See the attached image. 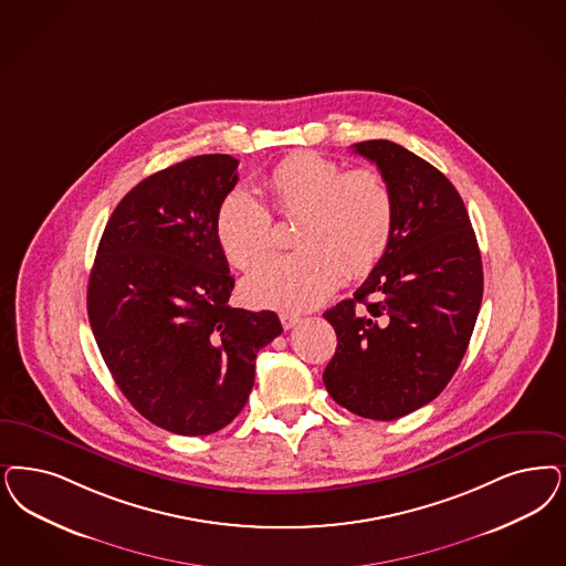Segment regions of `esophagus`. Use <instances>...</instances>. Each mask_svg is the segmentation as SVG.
Returning a JSON list of instances; mask_svg holds the SVG:
<instances>
[{"label":"esophagus","mask_w":566,"mask_h":566,"mask_svg":"<svg viewBox=\"0 0 566 566\" xmlns=\"http://www.w3.org/2000/svg\"><path fill=\"white\" fill-rule=\"evenodd\" d=\"M301 315H296V313H280V322H282V326L286 328V331H291L294 328L296 324H301Z\"/></svg>","instance_id":"obj_1"}]
</instances>
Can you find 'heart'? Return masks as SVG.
Instances as JSON below:
<instances>
[{
	"label": "heart",
	"instance_id": "obj_1",
	"mask_svg": "<svg viewBox=\"0 0 566 566\" xmlns=\"http://www.w3.org/2000/svg\"><path fill=\"white\" fill-rule=\"evenodd\" d=\"M273 211L298 217V251L273 256L242 282L254 307L303 312L328 298L345 272L364 277L389 251L395 196L385 176L370 167L345 171L332 158L294 153L265 179ZM214 234L240 270L261 263L273 247V219L249 190H234L219 205Z\"/></svg>",
	"mask_w": 566,
	"mask_h": 566
}]
</instances>
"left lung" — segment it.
Segmentation results:
<instances>
[{
	"mask_svg": "<svg viewBox=\"0 0 566 566\" xmlns=\"http://www.w3.org/2000/svg\"><path fill=\"white\" fill-rule=\"evenodd\" d=\"M395 196L389 251L353 298L324 317L336 352L332 399L370 420H395L448 387L483 298V265L467 207L448 177L389 139L353 144Z\"/></svg>",
	"mask_w": 566,
	"mask_h": 566,
	"instance_id": "obj_1",
	"label": "left lung"
}]
</instances>
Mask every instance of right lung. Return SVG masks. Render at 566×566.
<instances>
[{
    "label": "right lung",
    "instance_id": "1",
    "mask_svg": "<svg viewBox=\"0 0 566 566\" xmlns=\"http://www.w3.org/2000/svg\"><path fill=\"white\" fill-rule=\"evenodd\" d=\"M238 160L200 155L139 181L111 214L87 284V315L120 392L156 427L205 437L254 385L273 312L230 307L234 277L214 234Z\"/></svg>",
    "mask_w": 566,
    "mask_h": 566
}]
</instances>
